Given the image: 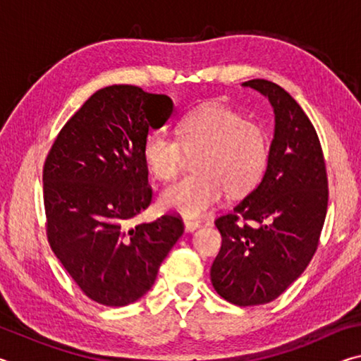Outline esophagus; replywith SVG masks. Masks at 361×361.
<instances>
[{"instance_id": "esophagus-1", "label": "esophagus", "mask_w": 361, "mask_h": 361, "mask_svg": "<svg viewBox=\"0 0 361 361\" xmlns=\"http://www.w3.org/2000/svg\"><path fill=\"white\" fill-rule=\"evenodd\" d=\"M200 228V223L199 221H192V219H185V229L188 232H194L195 229Z\"/></svg>"}]
</instances>
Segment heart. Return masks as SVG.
Here are the masks:
<instances>
[{
  "label": "heart",
  "mask_w": 361,
  "mask_h": 361,
  "mask_svg": "<svg viewBox=\"0 0 361 361\" xmlns=\"http://www.w3.org/2000/svg\"><path fill=\"white\" fill-rule=\"evenodd\" d=\"M175 133L176 138L151 132L142 148L146 170L161 183L175 180L188 157H197V175L162 192L161 205L166 210L202 216L221 202L224 192L231 199L253 192L271 166V133L235 109L218 105L195 109L180 119Z\"/></svg>",
  "instance_id": "1"
}]
</instances>
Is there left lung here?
Segmentation results:
<instances>
[{
    "label": "left lung",
    "instance_id": "left-lung-1",
    "mask_svg": "<svg viewBox=\"0 0 361 361\" xmlns=\"http://www.w3.org/2000/svg\"><path fill=\"white\" fill-rule=\"evenodd\" d=\"M243 85L272 103L276 135L261 185L218 216L221 248L212 264L213 288L240 307L279 298L312 259L328 209V175L315 127L296 100L266 79Z\"/></svg>",
    "mask_w": 361,
    "mask_h": 361
}]
</instances>
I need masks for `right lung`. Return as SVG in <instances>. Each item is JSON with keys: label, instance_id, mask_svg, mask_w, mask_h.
<instances>
[{"label": "right lung", "instance_id": "1", "mask_svg": "<svg viewBox=\"0 0 361 361\" xmlns=\"http://www.w3.org/2000/svg\"><path fill=\"white\" fill-rule=\"evenodd\" d=\"M167 95L100 89L66 121L42 167L46 235L92 301L121 307L148 291L185 226L175 215L130 226L152 200L142 148L172 114Z\"/></svg>", "mask_w": 361, "mask_h": 361}]
</instances>
